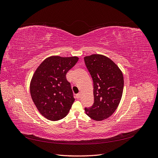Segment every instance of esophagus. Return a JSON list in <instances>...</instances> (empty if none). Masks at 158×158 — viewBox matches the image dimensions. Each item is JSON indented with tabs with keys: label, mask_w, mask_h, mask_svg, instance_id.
I'll list each match as a JSON object with an SVG mask.
<instances>
[{
	"label": "esophagus",
	"mask_w": 158,
	"mask_h": 158,
	"mask_svg": "<svg viewBox=\"0 0 158 158\" xmlns=\"http://www.w3.org/2000/svg\"><path fill=\"white\" fill-rule=\"evenodd\" d=\"M76 98H77V99H79L80 98V94L78 93V94H76Z\"/></svg>",
	"instance_id": "34e87169"
}]
</instances>
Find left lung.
I'll list each match as a JSON object with an SVG mask.
<instances>
[{"label":"left lung","instance_id":"left-lung-1","mask_svg":"<svg viewBox=\"0 0 158 158\" xmlns=\"http://www.w3.org/2000/svg\"><path fill=\"white\" fill-rule=\"evenodd\" d=\"M85 64L94 82V102L85 107L87 115L95 121H102L115 111L123 95L124 78L113 61L102 55L85 56Z\"/></svg>","mask_w":158,"mask_h":158}]
</instances>
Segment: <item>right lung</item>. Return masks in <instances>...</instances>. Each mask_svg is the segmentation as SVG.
I'll use <instances>...</instances> for the list:
<instances>
[{
	"mask_svg": "<svg viewBox=\"0 0 158 158\" xmlns=\"http://www.w3.org/2000/svg\"><path fill=\"white\" fill-rule=\"evenodd\" d=\"M77 56H52L38 66L30 83V94L38 111L50 121L69 113L75 99L66 74L76 64Z\"/></svg>",
	"mask_w": 158,
	"mask_h": 158,
	"instance_id": "right-lung-1",
	"label": "right lung"
}]
</instances>
